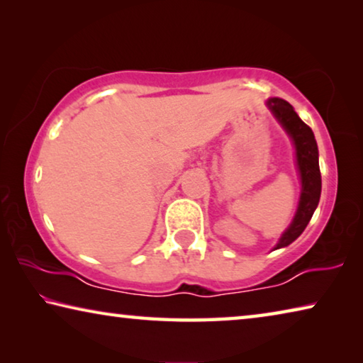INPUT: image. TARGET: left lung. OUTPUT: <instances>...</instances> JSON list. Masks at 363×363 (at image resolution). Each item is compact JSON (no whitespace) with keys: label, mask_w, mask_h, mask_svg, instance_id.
Returning a JSON list of instances; mask_svg holds the SVG:
<instances>
[{"label":"left lung","mask_w":363,"mask_h":363,"mask_svg":"<svg viewBox=\"0 0 363 363\" xmlns=\"http://www.w3.org/2000/svg\"><path fill=\"white\" fill-rule=\"evenodd\" d=\"M267 107L272 110L275 118L279 120L280 125L285 128V131L293 139L294 149H296L301 184H303L296 216H294L286 232L280 237L277 247H275V250H279L288 247V245L296 240L309 224L312 214H314L318 205V200H320L322 176L320 168H318L317 143L311 128L299 118L294 108L284 99H279V97L269 99Z\"/></svg>","instance_id":"8db88e82"}]
</instances>
